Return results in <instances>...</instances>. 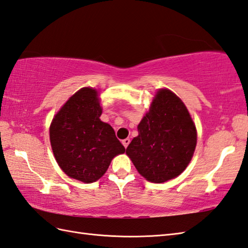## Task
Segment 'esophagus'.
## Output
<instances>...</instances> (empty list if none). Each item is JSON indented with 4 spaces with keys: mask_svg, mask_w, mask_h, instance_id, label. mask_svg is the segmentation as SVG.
<instances>
[{
    "mask_svg": "<svg viewBox=\"0 0 248 248\" xmlns=\"http://www.w3.org/2000/svg\"><path fill=\"white\" fill-rule=\"evenodd\" d=\"M129 144H130V139H124L123 140V145L124 146V148H127V147L129 146Z\"/></svg>",
    "mask_w": 248,
    "mask_h": 248,
    "instance_id": "esophagus-1",
    "label": "esophagus"
}]
</instances>
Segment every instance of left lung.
Returning <instances> with one entry per match:
<instances>
[{"instance_id": "obj_1", "label": "left lung", "mask_w": 248, "mask_h": 248, "mask_svg": "<svg viewBox=\"0 0 248 248\" xmlns=\"http://www.w3.org/2000/svg\"><path fill=\"white\" fill-rule=\"evenodd\" d=\"M125 154L146 180L163 183L191 162L197 131L186 105L170 89L157 91Z\"/></svg>"}]
</instances>
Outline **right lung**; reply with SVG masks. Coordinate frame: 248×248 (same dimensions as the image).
Here are the masks:
<instances>
[{
	"mask_svg": "<svg viewBox=\"0 0 248 248\" xmlns=\"http://www.w3.org/2000/svg\"><path fill=\"white\" fill-rule=\"evenodd\" d=\"M99 93L84 87L62 105L50 125V141L57 164L68 177L92 183L101 178L124 147L114 129L100 119Z\"/></svg>",
	"mask_w": 248,
	"mask_h": 248,
	"instance_id": "right-lung-1",
	"label": "right lung"
}]
</instances>
